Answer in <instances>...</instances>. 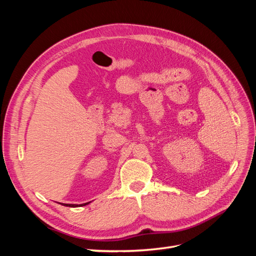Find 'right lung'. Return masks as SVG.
<instances>
[{
    "instance_id": "obj_1",
    "label": "right lung",
    "mask_w": 256,
    "mask_h": 256,
    "mask_svg": "<svg viewBox=\"0 0 256 256\" xmlns=\"http://www.w3.org/2000/svg\"><path fill=\"white\" fill-rule=\"evenodd\" d=\"M90 203V202H88ZM88 203H84V204H80V205H78V204H63V203H60L62 205H64V206H67V207H81V206H85V205H88Z\"/></svg>"
}]
</instances>
